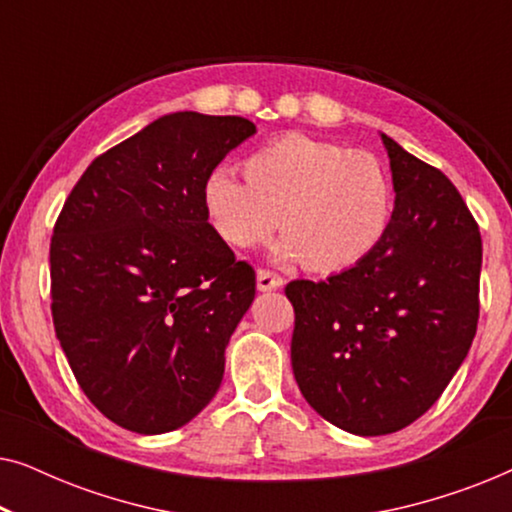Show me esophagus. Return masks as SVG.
Masks as SVG:
<instances>
[{
  "label": "esophagus",
  "mask_w": 512,
  "mask_h": 512,
  "mask_svg": "<svg viewBox=\"0 0 512 512\" xmlns=\"http://www.w3.org/2000/svg\"><path fill=\"white\" fill-rule=\"evenodd\" d=\"M284 284V279L277 275V272H270V270H258L256 275V286L258 291H272V289H279V286Z\"/></svg>",
  "instance_id": "obj_1"
}]
</instances>
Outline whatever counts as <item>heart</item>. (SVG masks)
<instances>
[{
    "label": "heart",
    "mask_w": 512,
    "mask_h": 512,
    "mask_svg": "<svg viewBox=\"0 0 512 512\" xmlns=\"http://www.w3.org/2000/svg\"><path fill=\"white\" fill-rule=\"evenodd\" d=\"M244 179L214 172L205 186L212 226L230 247L268 242L282 216L284 258L333 272L366 258L391 221V181L370 153L284 135L242 163Z\"/></svg>",
    "instance_id": "b5f03b06"
}]
</instances>
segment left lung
Returning a JSON list of instances; mask_svg holds the SVG:
<instances>
[{
    "label": "left lung",
    "instance_id": "1",
    "mask_svg": "<svg viewBox=\"0 0 512 512\" xmlns=\"http://www.w3.org/2000/svg\"><path fill=\"white\" fill-rule=\"evenodd\" d=\"M394 214L354 268L296 279L291 366L326 422L356 436L401 431L438 401L464 363L480 317L482 240L443 172L382 135Z\"/></svg>",
    "mask_w": 512,
    "mask_h": 512
}]
</instances>
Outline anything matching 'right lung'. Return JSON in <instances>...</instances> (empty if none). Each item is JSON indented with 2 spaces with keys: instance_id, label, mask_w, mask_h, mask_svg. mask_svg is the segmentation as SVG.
Instances as JSON below:
<instances>
[{
  "instance_id": "right-lung-1",
  "label": "right lung",
  "mask_w": 512,
  "mask_h": 512,
  "mask_svg": "<svg viewBox=\"0 0 512 512\" xmlns=\"http://www.w3.org/2000/svg\"><path fill=\"white\" fill-rule=\"evenodd\" d=\"M254 132L242 116L158 118L97 156L55 221V335L83 394L123 429H179L221 387L256 272L209 223L205 186Z\"/></svg>"
}]
</instances>
